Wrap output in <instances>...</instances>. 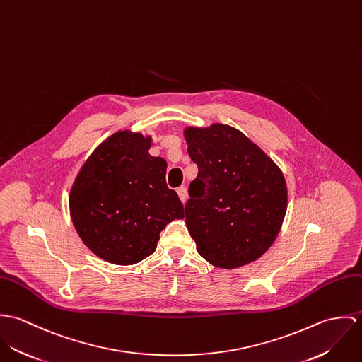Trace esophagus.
Segmentation results:
<instances>
[{"instance_id": "34e87169", "label": "esophagus", "mask_w": 362, "mask_h": 362, "mask_svg": "<svg viewBox=\"0 0 362 362\" xmlns=\"http://www.w3.org/2000/svg\"><path fill=\"white\" fill-rule=\"evenodd\" d=\"M177 192H178V197H180L181 202H182V204H185V202H187V198H188L187 187H185V185H181V187L177 189Z\"/></svg>"}]
</instances>
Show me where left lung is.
Wrapping results in <instances>:
<instances>
[{"label":"left lung","instance_id":"obj_1","mask_svg":"<svg viewBox=\"0 0 362 362\" xmlns=\"http://www.w3.org/2000/svg\"><path fill=\"white\" fill-rule=\"evenodd\" d=\"M184 134L198 165L185 205L187 228L198 254L223 269L257 260L274 243L286 216L283 173L230 125L189 127Z\"/></svg>","mask_w":362,"mask_h":362}]
</instances>
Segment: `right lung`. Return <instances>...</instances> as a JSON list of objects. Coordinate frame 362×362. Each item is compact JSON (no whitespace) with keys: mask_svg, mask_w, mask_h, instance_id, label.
Masks as SVG:
<instances>
[{"mask_svg":"<svg viewBox=\"0 0 362 362\" xmlns=\"http://www.w3.org/2000/svg\"><path fill=\"white\" fill-rule=\"evenodd\" d=\"M151 138L121 131L86 160L69 195L74 226L85 245L114 264H134L155 252L160 231L184 217L165 184L167 163L149 155Z\"/></svg>","mask_w":362,"mask_h":362,"instance_id":"right-lung-1","label":"right lung"}]
</instances>
